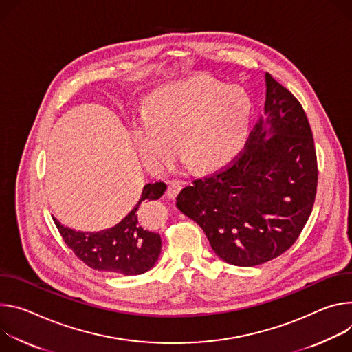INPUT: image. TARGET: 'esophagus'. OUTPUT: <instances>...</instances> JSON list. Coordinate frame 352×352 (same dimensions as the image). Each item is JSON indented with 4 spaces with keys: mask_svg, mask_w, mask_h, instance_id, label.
Instances as JSON below:
<instances>
[{
    "mask_svg": "<svg viewBox=\"0 0 352 352\" xmlns=\"http://www.w3.org/2000/svg\"><path fill=\"white\" fill-rule=\"evenodd\" d=\"M180 190H182V184L179 182H175V180L169 182V186L166 188V196L169 199H175Z\"/></svg>",
    "mask_w": 352,
    "mask_h": 352,
    "instance_id": "34e87169",
    "label": "esophagus"
}]
</instances>
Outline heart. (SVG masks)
I'll return each instance as SVG.
<instances>
[{"label": "heart", "mask_w": 352, "mask_h": 352, "mask_svg": "<svg viewBox=\"0 0 352 352\" xmlns=\"http://www.w3.org/2000/svg\"><path fill=\"white\" fill-rule=\"evenodd\" d=\"M253 103L245 89L192 76L153 94L134 120L133 140L151 169L166 166L176 153L199 170H215L243 149Z\"/></svg>", "instance_id": "heart-1"}]
</instances>
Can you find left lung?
<instances>
[{"mask_svg":"<svg viewBox=\"0 0 352 352\" xmlns=\"http://www.w3.org/2000/svg\"><path fill=\"white\" fill-rule=\"evenodd\" d=\"M264 116L239 158L194 180L176 207L201 226L223 261L253 267L287 252L314 208L318 161L307 117L268 72Z\"/></svg>","mask_w":352,"mask_h":352,"instance_id":"obj_1","label":"left lung"}]
</instances>
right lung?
<instances>
[{
	"mask_svg": "<svg viewBox=\"0 0 352 352\" xmlns=\"http://www.w3.org/2000/svg\"><path fill=\"white\" fill-rule=\"evenodd\" d=\"M166 190L162 182L148 183L135 207L113 228L99 232H81L54 223L67 246L87 265L98 271L122 276H140L160 258L162 241L155 228L145 225L138 210L142 201L158 200Z\"/></svg>",
	"mask_w": 352,
	"mask_h": 352,
	"instance_id": "right-lung-1",
	"label": "right lung"
}]
</instances>
